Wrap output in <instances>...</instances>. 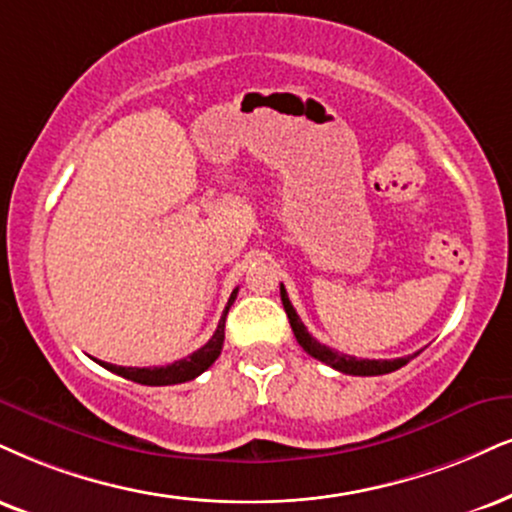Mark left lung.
I'll use <instances>...</instances> for the list:
<instances>
[{
	"label": "left lung",
	"instance_id": "left-lung-1",
	"mask_svg": "<svg viewBox=\"0 0 512 512\" xmlns=\"http://www.w3.org/2000/svg\"><path fill=\"white\" fill-rule=\"evenodd\" d=\"M280 296H282V306H285V311H287L289 325H292V332H294L296 342L301 344V349H304L308 356L318 358V361H323L325 365H330V368H334V370L346 372V375H361V377L387 375V372L399 370L401 365H406L410 358H413V356H403V358H394V361H370V358H356V356H346V353L334 351V349H330V346L320 344L318 339L308 334L306 325L301 323V318L294 311L292 301H289L285 285H280Z\"/></svg>",
	"mask_w": 512,
	"mask_h": 512
}]
</instances>
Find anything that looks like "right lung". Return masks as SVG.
Instances as JSON below:
<instances>
[{
    "label": "right lung",
    "mask_w": 512,
    "mask_h": 512,
    "mask_svg": "<svg viewBox=\"0 0 512 512\" xmlns=\"http://www.w3.org/2000/svg\"><path fill=\"white\" fill-rule=\"evenodd\" d=\"M237 299V289L230 294V301H227L223 318L213 332V337L208 342L197 349L194 353H189L187 358H180V361L170 363V365H159V368H123V365H113V363H102L106 370L116 372V375L125 377V380H132L137 384H149V387H166V384H180V382H189L194 377H199L201 372L211 368L216 363V358L223 351V342H225V315L230 311L232 301Z\"/></svg>",
    "instance_id": "1"
}]
</instances>
